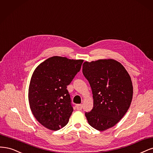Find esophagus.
Returning a JSON list of instances; mask_svg holds the SVG:
<instances>
[{
  "instance_id": "obj_1",
  "label": "esophagus",
  "mask_w": 153,
  "mask_h": 153,
  "mask_svg": "<svg viewBox=\"0 0 153 153\" xmlns=\"http://www.w3.org/2000/svg\"><path fill=\"white\" fill-rule=\"evenodd\" d=\"M76 109L77 110H78V111H79V110H81L82 109V104H77V105H76Z\"/></svg>"
}]
</instances>
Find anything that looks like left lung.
I'll list each match as a JSON object with an SVG mask.
<instances>
[{
	"instance_id": "1",
	"label": "left lung",
	"mask_w": 153,
	"mask_h": 153,
	"mask_svg": "<svg viewBox=\"0 0 153 153\" xmlns=\"http://www.w3.org/2000/svg\"><path fill=\"white\" fill-rule=\"evenodd\" d=\"M82 73L91 88L93 107L86 112L88 123L104 131L125 116L133 97L131 77L121 63L114 59L85 62Z\"/></svg>"
}]
</instances>
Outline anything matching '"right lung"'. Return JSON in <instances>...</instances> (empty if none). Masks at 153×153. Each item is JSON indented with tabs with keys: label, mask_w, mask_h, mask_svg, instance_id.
I'll return each instance as SVG.
<instances>
[{
	"label": "right lung",
	"mask_w": 153,
	"mask_h": 153,
	"mask_svg": "<svg viewBox=\"0 0 153 153\" xmlns=\"http://www.w3.org/2000/svg\"><path fill=\"white\" fill-rule=\"evenodd\" d=\"M83 60L55 56L34 70L28 88L33 116L46 128L56 131L68 122L73 112L67 86L80 71Z\"/></svg>",
	"instance_id": "right-lung-1"
}]
</instances>
